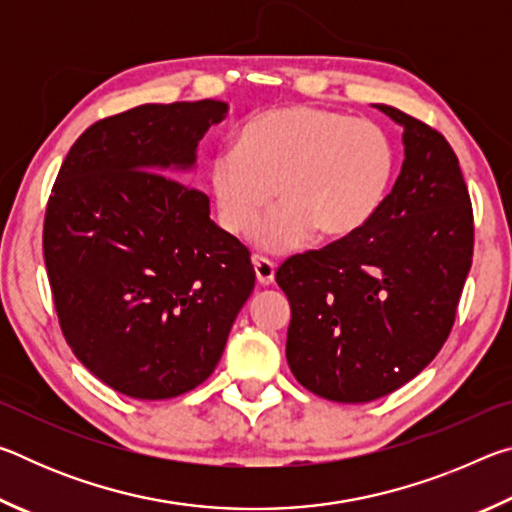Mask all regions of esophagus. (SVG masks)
I'll return each instance as SVG.
<instances>
[{
  "label": "esophagus",
  "instance_id": "obj_1",
  "mask_svg": "<svg viewBox=\"0 0 512 512\" xmlns=\"http://www.w3.org/2000/svg\"><path fill=\"white\" fill-rule=\"evenodd\" d=\"M253 264H255L257 282L264 284V287H268V284H273V280H275V264L271 262V259L255 257Z\"/></svg>",
  "mask_w": 512,
  "mask_h": 512
}]
</instances>
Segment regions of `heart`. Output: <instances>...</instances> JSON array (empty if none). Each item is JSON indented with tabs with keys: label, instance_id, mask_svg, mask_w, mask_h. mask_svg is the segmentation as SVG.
I'll list each match as a JSON object with an SVG mask.
<instances>
[{
	"label": "heart",
	"instance_id": "heart-1",
	"mask_svg": "<svg viewBox=\"0 0 512 512\" xmlns=\"http://www.w3.org/2000/svg\"><path fill=\"white\" fill-rule=\"evenodd\" d=\"M395 144L375 121L318 106L259 112L237 146L216 151L210 187L219 221L246 235L277 194L282 205L257 230L266 248L298 246L311 230L348 237L384 203L395 176Z\"/></svg>",
	"mask_w": 512,
	"mask_h": 512
}]
</instances>
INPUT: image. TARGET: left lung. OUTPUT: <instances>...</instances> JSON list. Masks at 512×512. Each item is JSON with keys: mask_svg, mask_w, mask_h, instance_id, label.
<instances>
[{"mask_svg": "<svg viewBox=\"0 0 512 512\" xmlns=\"http://www.w3.org/2000/svg\"><path fill=\"white\" fill-rule=\"evenodd\" d=\"M377 108L404 128L391 194L361 230L293 255L275 273L291 302L293 377L345 404L393 393L429 366L454 327L474 250L452 146L424 121Z\"/></svg>", "mask_w": 512, "mask_h": 512, "instance_id": "8db88e82", "label": "left lung"}]
</instances>
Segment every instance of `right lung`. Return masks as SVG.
<instances>
[{"mask_svg": "<svg viewBox=\"0 0 512 512\" xmlns=\"http://www.w3.org/2000/svg\"><path fill=\"white\" fill-rule=\"evenodd\" d=\"M228 103H144L92 124L51 189L42 248L65 341L135 400H169L212 375L255 289L248 248L210 198L171 178L194 167Z\"/></svg>", "mask_w": 512, "mask_h": 512, "instance_id": "1", "label": "right lung"}]
</instances>
